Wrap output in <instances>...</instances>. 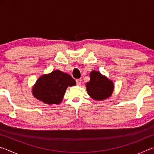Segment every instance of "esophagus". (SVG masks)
<instances>
[{
	"label": "esophagus",
	"mask_w": 154,
	"mask_h": 154,
	"mask_svg": "<svg viewBox=\"0 0 154 154\" xmlns=\"http://www.w3.org/2000/svg\"><path fill=\"white\" fill-rule=\"evenodd\" d=\"M76 82H77V85H81V83H82V79H78L76 80Z\"/></svg>",
	"instance_id": "34e87169"
}]
</instances>
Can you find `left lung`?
Listing matches in <instances>:
<instances>
[{"mask_svg": "<svg viewBox=\"0 0 154 154\" xmlns=\"http://www.w3.org/2000/svg\"><path fill=\"white\" fill-rule=\"evenodd\" d=\"M90 82L85 84L87 92L94 100L100 101L110 97L114 90L113 81L97 71L90 73Z\"/></svg>", "mask_w": 154, "mask_h": 154, "instance_id": "1", "label": "left lung"}]
</instances>
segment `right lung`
<instances>
[{
	"mask_svg": "<svg viewBox=\"0 0 154 154\" xmlns=\"http://www.w3.org/2000/svg\"><path fill=\"white\" fill-rule=\"evenodd\" d=\"M76 82L71 75L59 70L41 75L32 88L34 97L48 105L61 103L69 86H74Z\"/></svg>",
	"mask_w": 154,
	"mask_h": 154,
	"instance_id": "add662e5",
	"label": "right lung"
}]
</instances>
